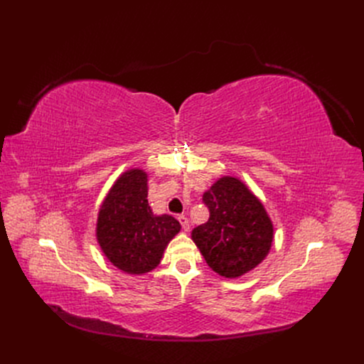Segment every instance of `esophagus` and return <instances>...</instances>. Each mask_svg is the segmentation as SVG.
Returning a JSON list of instances; mask_svg holds the SVG:
<instances>
[{"mask_svg":"<svg viewBox=\"0 0 364 364\" xmlns=\"http://www.w3.org/2000/svg\"><path fill=\"white\" fill-rule=\"evenodd\" d=\"M178 221H180V224H181L184 232H188V230H190V223H188V218H187V217L180 215V217H178Z\"/></svg>","mask_w":364,"mask_h":364,"instance_id":"obj_1","label":"esophagus"}]
</instances>
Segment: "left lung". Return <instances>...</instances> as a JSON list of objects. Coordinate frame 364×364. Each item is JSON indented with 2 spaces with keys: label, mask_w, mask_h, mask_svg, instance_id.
Listing matches in <instances>:
<instances>
[{
  "label": "left lung",
  "mask_w": 364,
  "mask_h": 364,
  "mask_svg": "<svg viewBox=\"0 0 364 364\" xmlns=\"http://www.w3.org/2000/svg\"><path fill=\"white\" fill-rule=\"evenodd\" d=\"M209 220L193 228L192 239L206 264L225 279L254 270L269 255L273 221L243 181L225 176L203 193Z\"/></svg>",
  "instance_id": "obj_1"
}]
</instances>
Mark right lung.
I'll use <instances>...</instances> for the list:
<instances>
[{
  "instance_id": "right-lung-1",
  "label": "right lung",
  "mask_w": 364,
  "mask_h": 364,
  "mask_svg": "<svg viewBox=\"0 0 364 364\" xmlns=\"http://www.w3.org/2000/svg\"><path fill=\"white\" fill-rule=\"evenodd\" d=\"M180 228L174 217L153 214L147 202L146 171L131 168L122 172L106 195L95 236L105 257L117 269L141 276L156 269Z\"/></svg>"
}]
</instances>
